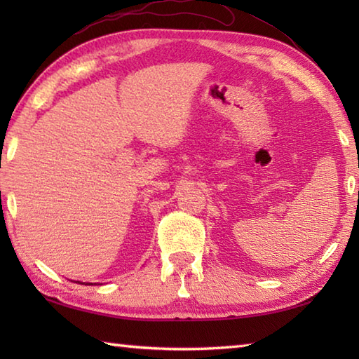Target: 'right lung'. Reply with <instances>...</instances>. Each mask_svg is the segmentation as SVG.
Wrapping results in <instances>:
<instances>
[{
	"instance_id": "add662e5",
	"label": "right lung",
	"mask_w": 359,
	"mask_h": 359,
	"mask_svg": "<svg viewBox=\"0 0 359 359\" xmlns=\"http://www.w3.org/2000/svg\"><path fill=\"white\" fill-rule=\"evenodd\" d=\"M79 284H80V282H79Z\"/></svg>"
}]
</instances>
